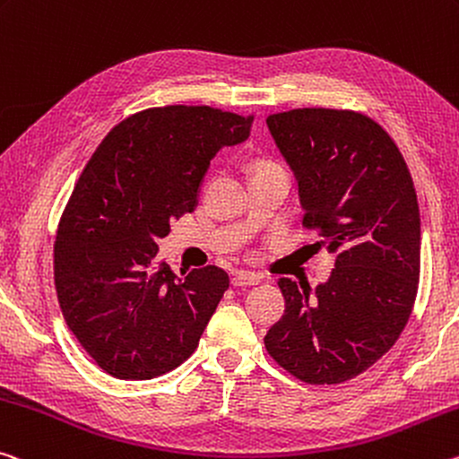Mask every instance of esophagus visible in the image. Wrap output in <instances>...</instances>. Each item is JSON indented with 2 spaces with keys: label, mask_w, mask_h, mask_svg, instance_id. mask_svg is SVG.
Returning a JSON list of instances; mask_svg holds the SVG:
<instances>
[{
  "label": "esophagus",
  "mask_w": 459,
  "mask_h": 459,
  "mask_svg": "<svg viewBox=\"0 0 459 459\" xmlns=\"http://www.w3.org/2000/svg\"><path fill=\"white\" fill-rule=\"evenodd\" d=\"M232 286L235 288H249V286H257L261 278L257 273H249V272H237L232 275Z\"/></svg>",
  "instance_id": "1"
}]
</instances>
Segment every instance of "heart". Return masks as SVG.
I'll list each match as a JSON object with an SVG mask.
<instances>
[{"instance_id": "obj_1", "label": "heart", "mask_w": 459, "mask_h": 459, "mask_svg": "<svg viewBox=\"0 0 459 459\" xmlns=\"http://www.w3.org/2000/svg\"><path fill=\"white\" fill-rule=\"evenodd\" d=\"M259 165H265V163H259Z\"/></svg>"}]
</instances>
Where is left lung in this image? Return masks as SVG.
<instances>
[{"instance_id": "obj_1", "label": "left lung", "mask_w": 459, "mask_h": 459, "mask_svg": "<svg viewBox=\"0 0 459 459\" xmlns=\"http://www.w3.org/2000/svg\"><path fill=\"white\" fill-rule=\"evenodd\" d=\"M292 167L304 229L334 255L331 278H280L286 310L267 353L307 384H341L388 353L409 323L420 273V216L409 167L376 120L353 110L298 108L267 116Z\"/></svg>"}]
</instances>
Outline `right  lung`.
<instances>
[{"label":"right lung","mask_w":459,"mask_h":459,"mask_svg":"<svg viewBox=\"0 0 459 459\" xmlns=\"http://www.w3.org/2000/svg\"><path fill=\"white\" fill-rule=\"evenodd\" d=\"M251 125V114L210 106L149 108L87 161L56 229L55 288L65 323L106 374L151 380L198 347L229 275L208 265L179 280L157 241L194 212L210 159Z\"/></svg>","instance_id":"obj_1"}]
</instances>
